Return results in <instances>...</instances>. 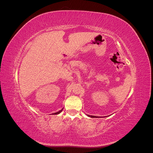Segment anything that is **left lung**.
I'll use <instances>...</instances> for the list:
<instances>
[{
  "label": "left lung",
  "mask_w": 153,
  "mask_h": 153,
  "mask_svg": "<svg viewBox=\"0 0 153 153\" xmlns=\"http://www.w3.org/2000/svg\"><path fill=\"white\" fill-rule=\"evenodd\" d=\"M89 117H92V118H94V117H96V116H94V115H87Z\"/></svg>",
  "instance_id": "left-lung-1"
}]
</instances>
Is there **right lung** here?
Returning a JSON list of instances; mask_svg holds the SVG:
<instances>
[{"mask_svg": "<svg viewBox=\"0 0 153 153\" xmlns=\"http://www.w3.org/2000/svg\"><path fill=\"white\" fill-rule=\"evenodd\" d=\"M62 109L61 110H60V111H59V112H55V113H54V114H54V115H56V114H60V113H61V112H62Z\"/></svg>", "mask_w": 153, "mask_h": 153, "instance_id": "right-lung-1", "label": "right lung"}]
</instances>
